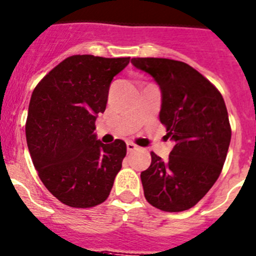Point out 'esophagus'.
<instances>
[{"label": "esophagus", "mask_w": 256, "mask_h": 256, "mask_svg": "<svg viewBox=\"0 0 256 256\" xmlns=\"http://www.w3.org/2000/svg\"><path fill=\"white\" fill-rule=\"evenodd\" d=\"M136 150H138L137 144H134L133 142H126V151L128 152H134Z\"/></svg>", "instance_id": "1"}]
</instances>
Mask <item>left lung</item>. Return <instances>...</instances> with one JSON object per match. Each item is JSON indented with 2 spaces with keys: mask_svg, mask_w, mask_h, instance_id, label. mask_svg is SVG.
<instances>
[{
  "mask_svg": "<svg viewBox=\"0 0 256 256\" xmlns=\"http://www.w3.org/2000/svg\"><path fill=\"white\" fill-rule=\"evenodd\" d=\"M162 94L160 122L174 140L168 160L151 152V165L140 172L144 198L164 212L186 210L213 186L224 168L231 126L221 92L184 62L168 58H132Z\"/></svg>",
  "mask_w": 256,
  "mask_h": 256,
  "instance_id": "1",
  "label": "left lung"
}]
</instances>
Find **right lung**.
Instances as JSON below:
<instances>
[{"instance_id": "add662e5", "label": "right lung", "mask_w": 256, "mask_h": 256, "mask_svg": "<svg viewBox=\"0 0 256 256\" xmlns=\"http://www.w3.org/2000/svg\"><path fill=\"white\" fill-rule=\"evenodd\" d=\"M130 58L77 54L42 78L32 94L26 142L38 175L56 198L72 208L106 200L126 154L124 140H96L110 84Z\"/></svg>"}]
</instances>
